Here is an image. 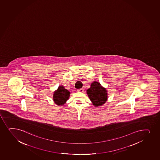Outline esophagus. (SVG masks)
<instances>
[{
	"instance_id": "34e87169",
	"label": "esophagus",
	"mask_w": 160,
	"mask_h": 160,
	"mask_svg": "<svg viewBox=\"0 0 160 160\" xmlns=\"http://www.w3.org/2000/svg\"><path fill=\"white\" fill-rule=\"evenodd\" d=\"M78 92H82L84 91V90L82 88H81V89H78Z\"/></svg>"
}]
</instances>
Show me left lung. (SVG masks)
I'll use <instances>...</instances> for the list:
<instances>
[{
  "instance_id": "obj_1",
  "label": "left lung",
  "mask_w": 160,
  "mask_h": 160,
  "mask_svg": "<svg viewBox=\"0 0 160 160\" xmlns=\"http://www.w3.org/2000/svg\"><path fill=\"white\" fill-rule=\"evenodd\" d=\"M87 93L93 106L95 107L104 104L108 100V91L97 81H93L90 88L87 90Z\"/></svg>"
}]
</instances>
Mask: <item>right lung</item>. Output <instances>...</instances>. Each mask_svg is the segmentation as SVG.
Returning <instances> with one entry per match:
<instances>
[{
  "mask_svg": "<svg viewBox=\"0 0 160 160\" xmlns=\"http://www.w3.org/2000/svg\"><path fill=\"white\" fill-rule=\"evenodd\" d=\"M70 96V92L63 86H59L54 92L52 99L56 104L62 106L66 103Z\"/></svg>",
  "mask_w": 160,
  "mask_h": 160,
  "instance_id": "1",
  "label": "right lung"
}]
</instances>
